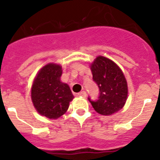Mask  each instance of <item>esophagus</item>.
<instances>
[{
    "label": "esophagus",
    "instance_id": "34e87169",
    "mask_svg": "<svg viewBox=\"0 0 160 160\" xmlns=\"http://www.w3.org/2000/svg\"><path fill=\"white\" fill-rule=\"evenodd\" d=\"M78 95L82 96V97H83V98H86L87 97V92H86L85 90H83V91H82V92L78 93Z\"/></svg>",
    "mask_w": 160,
    "mask_h": 160
}]
</instances>
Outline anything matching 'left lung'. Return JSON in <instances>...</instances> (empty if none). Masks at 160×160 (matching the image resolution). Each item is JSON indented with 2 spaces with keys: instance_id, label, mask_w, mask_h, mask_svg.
<instances>
[{
  "instance_id": "1",
  "label": "left lung",
  "mask_w": 160,
  "mask_h": 160,
  "mask_svg": "<svg viewBox=\"0 0 160 160\" xmlns=\"http://www.w3.org/2000/svg\"><path fill=\"white\" fill-rule=\"evenodd\" d=\"M93 80L99 88L97 100L88 99L98 114L111 115L123 107L128 98V83L113 61L98 56L90 66Z\"/></svg>"
}]
</instances>
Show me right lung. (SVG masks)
I'll list each match as a JSON object with an SVG mask.
<instances>
[{
	"instance_id": "obj_1",
	"label": "right lung",
	"mask_w": 160,
	"mask_h": 160,
	"mask_svg": "<svg viewBox=\"0 0 160 160\" xmlns=\"http://www.w3.org/2000/svg\"><path fill=\"white\" fill-rule=\"evenodd\" d=\"M62 73L59 65H46L35 78L31 90L32 103L38 112L51 119L64 114L73 98L69 86L60 81Z\"/></svg>"
}]
</instances>
